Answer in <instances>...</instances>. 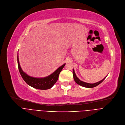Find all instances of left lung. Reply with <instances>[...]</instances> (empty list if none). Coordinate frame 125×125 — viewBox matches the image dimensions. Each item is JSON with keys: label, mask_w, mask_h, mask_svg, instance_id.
<instances>
[{"label": "left lung", "mask_w": 125, "mask_h": 125, "mask_svg": "<svg viewBox=\"0 0 125 125\" xmlns=\"http://www.w3.org/2000/svg\"><path fill=\"white\" fill-rule=\"evenodd\" d=\"M73 78H74V81L75 82V83H77L78 84L80 85V86H82V87H86V88H94V87H95L96 86H97L98 85H99L100 83H101L104 80L105 78L106 77V76L104 78L103 80H102L101 81L98 82L97 83H86V82H83L82 81H81L79 78H78L75 73V72H74V70L73 69Z\"/></svg>", "instance_id": "obj_1"}]
</instances>
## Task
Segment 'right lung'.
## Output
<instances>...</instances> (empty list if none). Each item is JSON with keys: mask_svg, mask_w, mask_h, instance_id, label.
I'll return each mask as SVG.
<instances>
[{"mask_svg": "<svg viewBox=\"0 0 125 125\" xmlns=\"http://www.w3.org/2000/svg\"><path fill=\"white\" fill-rule=\"evenodd\" d=\"M18 66L20 73L23 79L29 86L35 89L39 90H47L51 88L57 81L59 74L65 65V63L60 67H59L56 71L51 75L42 78H36L29 76L23 71L19 63L18 53L17 56Z\"/></svg>", "mask_w": 125, "mask_h": 125, "instance_id": "add662e5", "label": "right lung"}]
</instances>
